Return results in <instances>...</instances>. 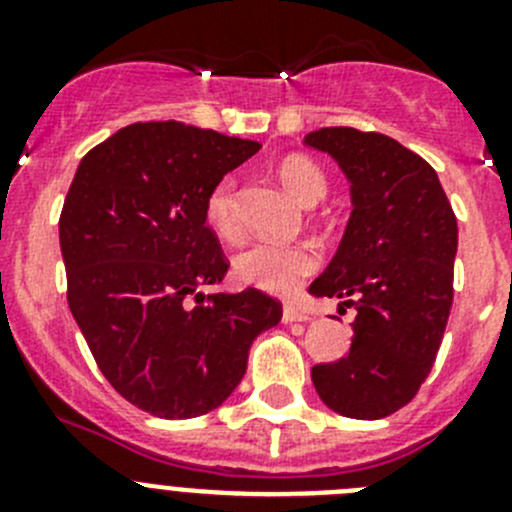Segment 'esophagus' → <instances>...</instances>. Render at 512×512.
Segmentation results:
<instances>
[{"mask_svg": "<svg viewBox=\"0 0 512 512\" xmlns=\"http://www.w3.org/2000/svg\"><path fill=\"white\" fill-rule=\"evenodd\" d=\"M309 312H304V309L294 307V304H287L285 309H282V322L285 324H292V322H309Z\"/></svg>", "mask_w": 512, "mask_h": 512, "instance_id": "esophagus-1", "label": "esophagus"}]
</instances>
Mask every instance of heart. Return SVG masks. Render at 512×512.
Returning <instances> with one entry per match:
<instances>
[{"label": "heart", "instance_id": "1", "mask_svg": "<svg viewBox=\"0 0 512 512\" xmlns=\"http://www.w3.org/2000/svg\"><path fill=\"white\" fill-rule=\"evenodd\" d=\"M280 180L289 190V195H294L304 205L322 200L324 190H327L322 168L304 156H289L282 160ZM205 213H208V223L220 235L230 237L235 232V183H232V178L220 180L210 190L208 200H205ZM317 265L319 257L309 245L260 240L247 245L242 252H237L235 275L250 287L287 294L304 277L312 275Z\"/></svg>", "mask_w": 512, "mask_h": 512}]
</instances>
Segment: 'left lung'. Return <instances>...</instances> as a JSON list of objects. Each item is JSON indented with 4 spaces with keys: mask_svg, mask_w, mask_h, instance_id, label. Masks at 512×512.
<instances>
[{
    "mask_svg": "<svg viewBox=\"0 0 512 512\" xmlns=\"http://www.w3.org/2000/svg\"><path fill=\"white\" fill-rule=\"evenodd\" d=\"M339 163L352 215L332 262L309 285L356 309L352 349L312 369L319 399L337 414L384 418L426 381L453 304L458 223L431 165L399 141L356 128L304 136Z\"/></svg>",
    "mask_w": 512,
    "mask_h": 512,
    "instance_id": "obj_1",
    "label": "left lung"
}]
</instances>
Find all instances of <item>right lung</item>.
Listing matches in <instances>:
<instances>
[{
	"mask_svg": "<svg viewBox=\"0 0 512 512\" xmlns=\"http://www.w3.org/2000/svg\"><path fill=\"white\" fill-rule=\"evenodd\" d=\"M257 151L175 121L133 123L86 153L71 180L59 220L71 314L108 384L158 418L218 409L252 342L282 319V304L255 287L200 292L227 272L205 200Z\"/></svg>",
	"mask_w": 512,
	"mask_h": 512,
	"instance_id": "obj_1",
	"label": "right lung"
}]
</instances>
